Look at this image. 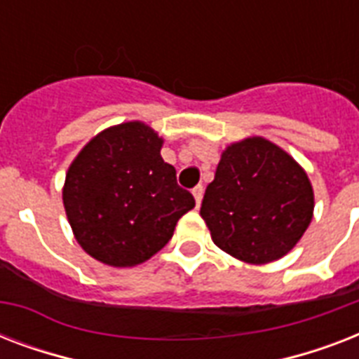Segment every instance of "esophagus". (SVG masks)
<instances>
[{"label":"esophagus","instance_id":"obj_1","mask_svg":"<svg viewBox=\"0 0 359 359\" xmlns=\"http://www.w3.org/2000/svg\"><path fill=\"white\" fill-rule=\"evenodd\" d=\"M194 197H196V203L197 205H201L203 201V194H205V188H203V184H197L196 188H194Z\"/></svg>","mask_w":359,"mask_h":359}]
</instances>
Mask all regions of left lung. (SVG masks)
Returning <instances> with one entry per match:
<instances>
[{"label": "left lung", "instance_id": "obj_1", "mask_svg": "<svg viewBox=\"0 0 359 359\" xmlns=\"http://www.w3.org/2000/svg\"><path fill=\"white\" fill-rule=\"evenodd\" d=\"M306 171L262 137L233 143L207 186L201 216L214 244L251 264L289 253L313 218Z\"/></svg>", "mask_w": 359, "mask_h": 359}]
</instances>
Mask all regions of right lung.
<instances>
[{
	"label": "right lung",
	"mask_w": 359,
	"mask_h": 359,
	"mask_svg": "<svg viewBox=\"0 0 359 359\" xmlns=\"http://www.w3.org/2000/svg\"><path fill=\"white\" fill-rule=\"evenodd\" d=\"M162 140L143 123L93 137L69 168L63 203L80 245L109 266H135L160 251L196 207L160 156Z\"/></svg>",
	"instance_id": "add662e5"
}]
</instances>
